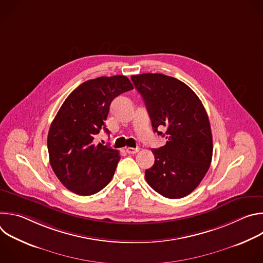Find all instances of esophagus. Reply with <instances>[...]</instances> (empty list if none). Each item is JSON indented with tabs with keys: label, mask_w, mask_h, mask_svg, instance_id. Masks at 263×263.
I'll return each instance as SVG.
<instances>
[{
	"label": "esophagus",
	"mask_w": 263,
	"mask_h": 263,
	"mask_svg": "<svg viewBox=\"0 0 263 263\" xmlns=\"http://www.w3.org/2000/svg\"><path fill=\"white\" fill-rule=\"evenodd\" d=\"M139 147H127L126 151L128 154H136L139 152Z\"/></svg>",
	"instance_id": "34e87169"
}]
</instances>
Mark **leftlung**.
Segmentation results:
<instances>
[{
    "label": "left lung",
    "instance_id": "obj_1",
    "mask_svg": "<svg viewBox=\"0 0 263 263\" xmlns=\"http://www.w3.org/2000/svg\"><path fill=\"white\" fill-rule=\"evenodd\" d=\"M141 95L154 132L166 143L153 148V166L145 170L147 184L161 196L180 199L194 192L209 170L212 134L207 112L194 90L163 73L131 77ZM165 126L164 135L158 131Z\"/></svg>",
    "mask_w": 263,
    "mask_h": 263
}]
</instances>
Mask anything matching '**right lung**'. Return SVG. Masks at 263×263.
Returning <instances> with one entry per match:
<instances>
[{
	"label": "right lung",
	"instance_id": "1",
	"mask_svg": "<svg viewBox=\"0 0 263 263\" xmlns=\"http://www.w3.org/2000/svg\"><path fill=\"white\" fill-rule=\"evenodd\" d=\"M133 89L125 76L99 77L74 89L51 124L48 151L51 166L66 189L91 196L111 181L121 159L118 149L95 142L104 129L111 102Z\"/></svg>",
	"mask_w": 263,
	"mask_h": 263
}]
</instances>
